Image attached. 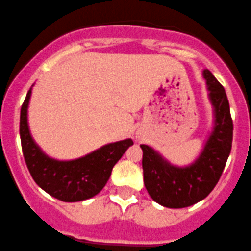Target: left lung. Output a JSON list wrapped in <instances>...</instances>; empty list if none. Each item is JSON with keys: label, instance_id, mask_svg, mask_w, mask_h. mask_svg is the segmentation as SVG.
<instances>
[{"label": "left lung", "instance_id": "obj_1", "mask_svg": "<svg viewBox=\"0 0 251 251\" xmlns=\"http://www.w3.org/2000/svg\"><path fill=\"white\" fill-rule=\"evenodd\" d=\"M202 75L208 90L213 126L197 157L188 165H174L151 147L140 145L145 188L156 203L168 208H185L206 199L230 154L233 121L226 94L208 69Z\"/></svg>", "mask_w": 251, "mask_h": 251}]
</instances>
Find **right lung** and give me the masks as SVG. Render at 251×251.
Wrapping results in <instances>:
<instances>
[{
	"instance_id": "add662e5",
	"label": "right lung",
	"mask_w": 251,
	"mask_h": 251,
	"mask_svg": "<svg viewBox=\"0 0 251 251\" xmlns=\"http://www.w3.org/2000/svg\"><path fill=\"white\" fill-rule=\"evenodd\" d=\"M32 87L21 108L20 134L23 156L33 180L45 192L63 202H78L91 199L101 192L111 176L113 166L128 148L133 145V140L128 138L109 143L74 160L50 157L40 149L30 134L28 107Z\"/></svg>"
}]
</instances>
